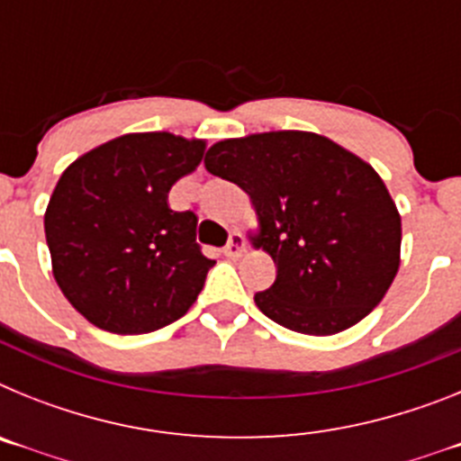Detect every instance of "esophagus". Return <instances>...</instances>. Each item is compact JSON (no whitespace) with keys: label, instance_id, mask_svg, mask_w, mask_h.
Segmentation results:
<instances>
[{"label":"esophagus","instance_id":"34e87169","mask_svg":"<svg viewBox=\"0 0 461 461\" xmlns=\"http://www.w3.org/2000/svg\"><path fill=\"white\" fill-rule=\"evenodd\" d=\"M242 254H244L242 233H233L230 235V240H228L226 247H223V256H228V258H240Z\"/></svg>","mask_w":461,"mask_h":461}]
</instances>
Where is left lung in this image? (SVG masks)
<instances>
[{"mask_svg": "<svg viewBox=\"0 0 461 461\" xmlns=\"http://www.w3.org/2000/svg\"><path fill=\"white\" fill-rule=\"evenodd\" d=\"M205 168L249 195V242L276 266L254 300L275 323L330 337L385 297L402 263V217L365 158L321 133L266 131L214 142Z\"/></svg>", "mask_w": 461, "mask_h": 461, "instance_id": "1", "label": "left lung"}]
</instances>
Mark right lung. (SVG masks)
Wrapping results in <instances>:
<instances>
[{"instance_id": "1", "label": "right lung", "mask_w": 461, "mask_h": 461, "mask_svg": "<svg viewBox=\"0 0 461 461\" xmlns=\"http://www.w3.org/2000/svg\"><path fill=\"white\" fill-rule=\"evenodd\" d=\"M203 138L124 133L78 157L46 207L52 275L73 309L115 335H145L189 312L214 260L198 217L168 191L203 161Z\"/></svg>"}]
</instances>
